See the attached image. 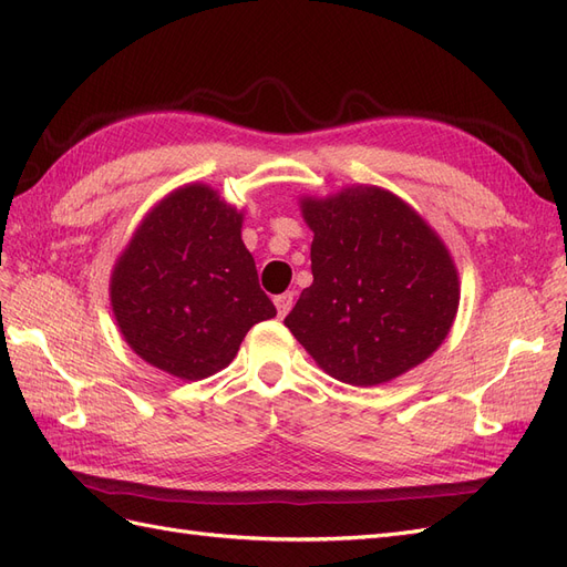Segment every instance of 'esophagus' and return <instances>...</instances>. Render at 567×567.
I'll list each match as a JSON object with an SVG mask.
<instances>
[{
    "mask_svg": "<svg viewBox=\"0 0 567 567\" xmlns=\"http://www.w3.org/2000/svg\"><path fill=\"white\" fill-rule=\"evenodd\" d=\"M274 305H277V312H279V317H286L288 312H290V307H293V293H281V296H277L274 298Z\"/></svg>",
    "mask_w": 567,
    "mask_h": 567,
    "instance_id": "1",
    "label": "esophagus"
}]
</instances>
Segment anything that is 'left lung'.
I'll list each match as a JSON object with an SVG mask.
<instances>
[{"label":"left lung","mask_w":567,"mask_h":567,"mask_svg":"<svg viewBox=\"0 0 567 567\" xmlns=\"http://www.w3.org/2000/svg\"><path fill=\"white\" fill-rule=\"evenodd\" d=\"M312 238V286L284 323L333 379L390 383L447 338L461 286L440 234L388 188L352 184L300 196Z\"/></svg>","instance_id":"8db88e82"}]
</instances>
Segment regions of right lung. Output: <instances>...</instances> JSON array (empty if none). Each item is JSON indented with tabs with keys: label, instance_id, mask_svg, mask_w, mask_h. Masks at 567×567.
Segmentation results:
<instances>
[{
	"label": "right lung",
	"instance_id": "add662e5",
	"mask_svg": "<svg viewBox=\"0 0 567 567\" xmlns=\"http://www.w3.org/2000/svg\"><path fill=\"white\" fill-rule=\"evenodd\" d=\"M244 213L208 184L161 198L111 271L113 317L146 364L179 381L227 369L257 321L277 317L241 238Z\"/></svg>",
	"mask_w": 567,
	"mask_h": 567
}]
</instances>
